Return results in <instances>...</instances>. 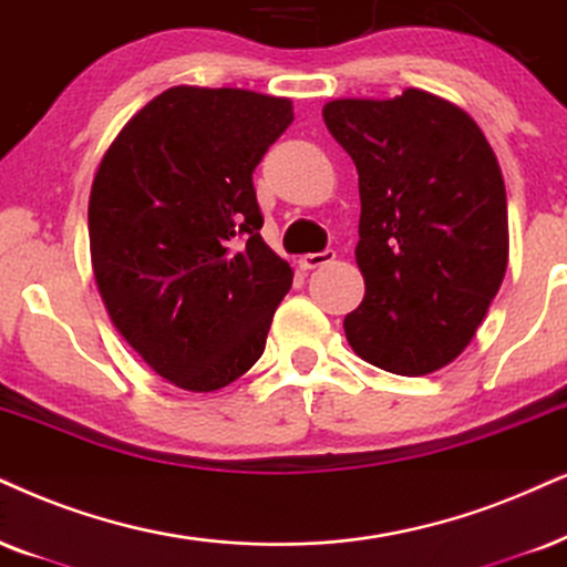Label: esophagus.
<instances>
[{"label":"esophagus","mask_w":567,"mask_h":567,"mask_svg":"<svg viewBox=\"0 0 567 567\" xmlns=\"http://www.w3.org/2000/svg\"><path fill=\"white\" fill-rule=\"evenodd\" d=\"M334 250H319V254H306V256H300V267L303 269H317V267H324V264H329V261H334Z\"/></svg>","instance_id":"obj_1"}]
</instances>
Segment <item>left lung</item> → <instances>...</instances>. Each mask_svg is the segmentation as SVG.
<instances>
[{
    "label": "left lung",
    "instance_id": "left-lung-1",
    "mask_svg": "<svg viewBox=\"0 0 567 567\" xmlns=\"http://www.w3.org/2000/svg\"><path fill=\"white\" fill-rule=\"evenodd\" d=\"M321 114L361 193L355 261L367 296L346 317L350 348L390 374H432L463 353L503 285L497 156L468 114L426 91L337 99Z\"/></svg>",
    "mask_w": 567,
    "mask_h": 567
}]
</instances>
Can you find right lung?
Listing matches in <instances>:
<instances>
[{
    "label": "right lung",
    "instance_id": "obj_1",
    "mask_svg": "<svg viewBox=\"0 0 567 567\" xmlns=\"http://www.w3.org/2000/svg\"><path fill=\"white\" fill-rule=\"evenodd\" d=\"M288 99L177 85L120 131L93 177L89 238L106 311L156 374L190 392L259 361L292 269L261 238L254 169Z\"/></svg>",
    "mask_w": 567,
    "mask_h": 567
}]
</instances>
